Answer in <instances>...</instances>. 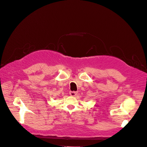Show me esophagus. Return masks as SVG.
<instances>
[{"instance_id":"1","label":"esophagus","mask_w":147,"mask_h":147,"mask_svg":"<svg viewBox=\"0 0 147 147\" xmlns=\"http://www.w3.org/2000/svg\"><path fill=\"white\" fill-rule=\"evenodd\" d=\"M70 96H75L77 94V92H72V91H70Z\"/></svg>"}]
</instances>
